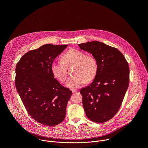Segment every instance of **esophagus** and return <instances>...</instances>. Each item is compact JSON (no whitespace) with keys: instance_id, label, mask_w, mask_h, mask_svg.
<instances>
[{"instance_id":"esophagus-1","label":"esophagus","mask_w":148,"mask_h":148,"mask_svg":"<svg viewBox=\"0 0 148 148\" xmlns=\"http://www.w3.org/2000/svg\"><path fill=\"white\" fill-rule=\"evenodd\" d=\"M71 91H72L73 93H76L77 92V90H74V89H73Z\"/></svg>"}]
</instances>
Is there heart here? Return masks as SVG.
I'll list each match as a JSON object with an SVG mask.
<instances>
[{
  "mask_svg": "<svg viewBox=\"0 0 148 148\" xmlns=\"http://www.w3.org/2000/svg\"><path fill=\"white\" fill-rule=\"evenodd\" d=\"M62 60H55L51 64L54 75L60 81L64 82L67 78V65L75 64L73 77L70 78L66 85L70 88H78L86 81L92 80L96 75L98 64L96 58L91 55H85L77 49H70L62 57Z\"/></svg>",
  "mask_w": 148,
  "mask_h": 148,
  "instance_id": "b5f03b06",
  "label": "heart"
}]
</instances>
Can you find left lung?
Masks as SVG:
<instances>
[{
	"label": "left lung",
	"mask_w": 148,
	"mask_h": 148,
	"mask_svg": "<svg viewBox=\"0 0 148 148\" xmlns=\"http://www.w3.org/2000/svg\"><path fill=\"white\" fill-rule=\"evenodd\" d=\"M97 60L98 70L93 81L80 90L87 118L103 123L119 110L130 82L128 63L117 49L98 41L78 45Z\"/></svg>",
	"instance_id": "obj_1"
}]
</instances>
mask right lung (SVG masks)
I'll return each instance as SVG.
<instances>
[{
	"instance_id": "1",
	"label": "right lung",
	"mask_w": 148,
	"mask_h": 148,
	"mask_svg": "<svg viewBox=\"0 0 148 148\" xmlns=\"http://www.w3.org/2000/svg\"><path fill=\"white\" fill-rule=\"evenodd\" d=\"M68 45H45L24 54L16 67L15 86L29 115L40 123L51 126L63 121L72 95L51 71L54 60Z\"/></svg>"
}]
</instances>
